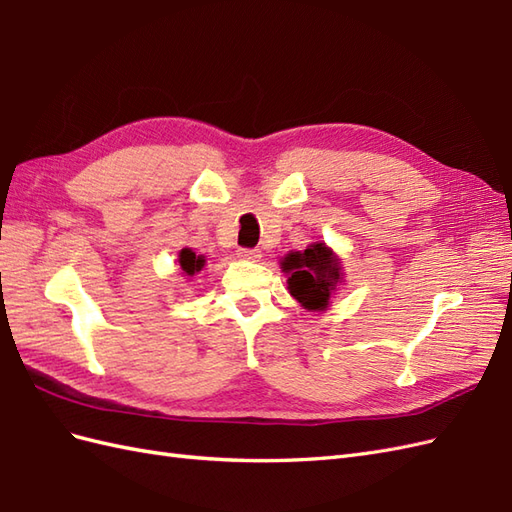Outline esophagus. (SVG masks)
<instances>
[{
  "label": "esophagus",
  "instance_id": "34e87169",
  "mask_svg": "<svg viewBox=\"0 0 512 512\" xmlns=\"http://www.w3.org/2000/svg\"><path fill=\"white\" fill-rule=\"evenodd\" d=\"M239 258L256 262L260 258V252L258 250H247V247H243V250H239Z\"/></svg>",
  "mask_w": 512,
  "mask_h": 512
}]
</instances>
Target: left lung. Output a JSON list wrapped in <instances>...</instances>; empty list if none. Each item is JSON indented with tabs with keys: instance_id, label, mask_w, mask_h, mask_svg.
I'll use <instances>...</instances> for the list:
<instances>
[{
	"instance_id": "left-lung-1",
	"label": "left lung",
	"mask_w": 512,
	"mask_h": 512,
	"mask_svg": "<svg viewBox=\"0 0 512 512\" xmlns=\"http://www.w3.org/2000/svg\"><path fill=\"white\" fill-rule=\"evenodd\" d=\"M288 275V292L307 312H324L344 284V265L327 243H312L303 252H288L280 260Z\"/></svg>"
}]
</instances>
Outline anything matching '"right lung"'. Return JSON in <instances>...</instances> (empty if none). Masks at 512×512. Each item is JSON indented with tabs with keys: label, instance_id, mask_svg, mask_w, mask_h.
Segmentation results:
<instances>
[{
	"label": "right lung",
	"instance_id": "obj_1",
	"mask_svg": "<svg viewBox=\"0 0 512 512\" xmlns=\"http://www.w3.org/2000/svg\"><path fill=\"white\" fill-rule=\"evenodd\" d=\"M205 265H207V258L203 254H196L194 250H190V247H183L179 252V267L185 277L198 275L205 269Z\"/></svg>",
	"mask_w": 512,
	"mask_h": 512
}]
</instances>
